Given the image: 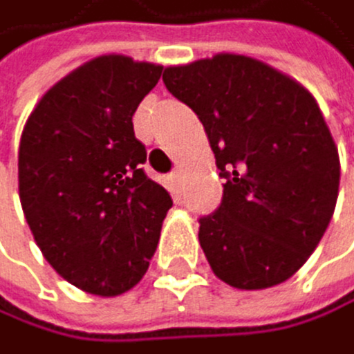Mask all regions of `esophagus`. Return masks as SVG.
<instances>
[{"instance_id": "esophagus-1", "label": "esophagus", "mask_w": 354, "mask_h": 354, "mask_svg": "<svg viewBox=\"0 0 354 354\" xmlns=\"http://www.w3.org/2000/svg\"><path fill=\"white\" fill-rule=\"evenodd\" d=\"M169 183H171L174 187H178V185L183 183V171H180V169L171 171V174H169Z\"/></svg>"}]
</instances>
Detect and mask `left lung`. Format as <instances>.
Listing matches in <instances>:
<instances>
[{
    "mask_svg": "<svg viewBox=\"0 0 354 354\" xmlns=\"http://www.w3.org/2000/svg\"><path fill=\"white\" fill-rule=\"evenodd\" d=\"M162 81L201 118L227 180L220 207L198 220L214 273L242 290L288 280L319 244L339 192V153L317 101L242 55L165 68Z\"/></svg>",
    "mask_w": 354,
    "mask_h": 354,
    "instance_id": "1",
    "label": "left lung"
}]
</instances>
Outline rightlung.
Listing matches in <instances>:
<instances>
[{
    "label": "right lung",
    "instance_id": "right-lung-1",
    "mask_svg": "<svg viewBox=\"0 0 354 354\" xmlns=\"http://www.w3.org/2000/svg\"><path fill=\"white\" fill-rule=\"evenodd\" d=\"M162 66L105 55L50 88L19 142V198L53 269L92 295H121L145 275L171 207L147 178L132 116Z\"/></svg>",
    "mask_w": 354,
    "mask_h": 354
}]
</instances>
